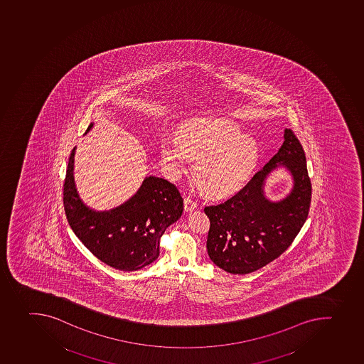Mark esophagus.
Returning <instances> with one entry per match:
<instances>
[{
	"label": "esophagus",
	"instance_id": "34e87169",
	"mask_svg": "<svg viewBox=\"0 0 364 364\" xmlns=\"http://www.w3.org/2000/svg\"><path fill=\"white\" fill-rule=\"evenodd\" d=\"M196 202L191 200V197H186V198H184V210H186L187 213L193 211V210L196 208Z\"/></svg>",
	"mask_w": 364,
	"mask_h": 364
}]
</instances>
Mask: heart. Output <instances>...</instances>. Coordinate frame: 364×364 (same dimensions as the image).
Segmentation results:
<instances>
[{
  "label": "heart",
  "mask_w": 364,
  "mask_h": 364,
  "mask_svg": "<svg viewBox=\"0 0 364 364\" xmlns=\"http://www.w3.org/2000/svg\"><path fill=\"white\" fill-rule=\"evenodd\" d=\"M161 161L168 176L177 180L196 160L195 176L211 196L238 191L256 167L259 148L252 135L230 120L200 119L181 128L177 138L160 144Z\"/></svg>",
  "instance_id": "heart-1"
}]
</instances>
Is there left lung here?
Listing matches in <instances>:
<instances>
[{"label":"left lung","mask_w":364,"mask_h":364,"mask_svg":"<svg viewBox=\"0 0 364 364\" xmlns=\"http://www.w3.org/2000/svg\"><path fill=\"white\" fill-rule=\"evenodd\" d=\"M280 166L291 173L294 187L289 196L273 203L264 196V183L269 173ZM311 198L305 151L286 128L278 153L245 187L224 202L204 208L210 220V259L232 274L262 269L289 249L307 220Z\"/></svg>","instance_id":"left-lung-1"}]
</instances>
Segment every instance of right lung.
<instances>
[{"label":"right lung","mask_w":364,"mask_h":364,"mask_svg":"<svg viewBox=\"0 0 364 364\" xmlns=\"http://www.w3.org/2000/svg\"><path fill=\"white\" fill-rule=\"evenodd\" d=\"M92 127L90 124L85 134ZM75 147L70 155L63 203L75 236L99 260L119 271H138L156 260L161 236L183 213L177 188L164 178L148 176L122 205L97 211L82 202L75 189Z\"/></svg>","instance_id":"add662e5"}]
</instances>
